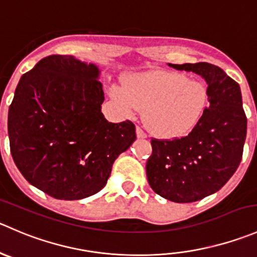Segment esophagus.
<instances>
[{"mask_svg":"<svg viewBox=\"0 0 257 257\" xmlns=\"http://www.w3.org/2000/svg\"><path fill=\"white\" fill-rule=\"evenodd\" d=\"M137 137L138 138H146L147 133L141 128V126H137Z\"/></svg>","mask_w":257,"mask_h":257,"instance_id":"obj_1","label":"esophagus"}]
</instances>
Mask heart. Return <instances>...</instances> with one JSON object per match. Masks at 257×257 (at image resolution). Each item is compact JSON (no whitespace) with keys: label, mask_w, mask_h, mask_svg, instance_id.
Returning a JSON list of instances; mask_svg holds the SVG:
<instances>
[{"label":"heart","mask_w":257,"mask_h":257,"mask_svg":"<svg viewBox=\"0 0 257 257\" xmlns=\"http://www.w3.org/2000/svg\"><path fill=\"white\" fill-rule=\"evenodd\" d=\"M111 96L125 110L144 109V121L152 133L176 137L197 123L207 105V89L200 81L176 73H157L132 79L128 90L113 86Z\"/></svg>","instance_id":"b5f03b06"}]
</instances>
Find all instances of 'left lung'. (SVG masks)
<instances>
[{
	"instance_id": "1",
	"label": "left lung",
	"mask_w": 257,
	"mask_h": 257,
	"mask_svg": "<svg viewBox=\"0 0 257 257\" xmlns=\"http://www.w3.org/2000/svg\"><path fill=\"white\" fill-rule=\"evenodd\" d=\"M202 76L208 106L187 136L152 138L147 178L157 195L172 202L200 201L222 188L242 159L247 118L240 85L208 62L169 64Z\"/></svg>"
}]
</instances>
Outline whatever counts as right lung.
<instances>
[{
    "label": "right lung",
    "instance_id": "1",
    "mask_svg": "<svg viewBox=\"0 0 257 257\" xmlns=\"http://www.w3.org/2000/svg\"><path fill=\"white\" fill-rule=\"evenodd\" d=\"M99 69L50 55L21 76L9 108L12 158L22 176L57 200H81L104 188L114 161L136 141L133 121L101 113Z\"/></svg>",
    "mask_w": 257,
    "mask_h": 257
}]
</instances>
